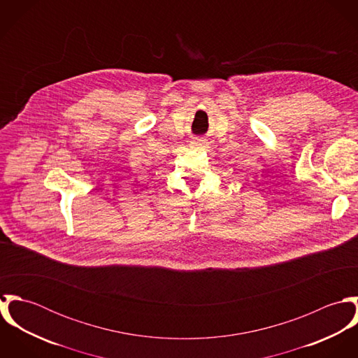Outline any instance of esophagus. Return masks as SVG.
Listing matches in <instances>:
<instances>
[{
  "instance_id": "1",
  "label": "esophagus",
  "mask_w": 358,
  "mask_h": 358,
  "mask_svg": "<svg viewBox=\"0 0 358 358\" xmlns=\"http://www.w3.org/2000/svg\"><path fill=\"white\" fill-rule=\"evenodd\" d=\"M192 148L196 150H204L208 148V143L205 142L204 139H197V141L192 142Z\"/></svg>"
}]
</instances>
